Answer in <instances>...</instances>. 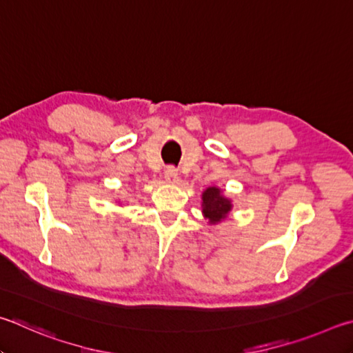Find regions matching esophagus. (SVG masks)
Instances as JSON below:
<instances>
[{"label": "esophagus", "mask_w": 353, "mask_h": 353, "mask_svg": "<svg viewBox=\"0 0 353 353\" xmlns=\"http://www.w3.org/2000/svg\"><path fill=\"white\" fill-rule=\"evenodd\" d=\"M164 178L169 183H175L178 180V170L175 169V167H167L164 172Z\"/></svg>", "instance_id": "1"}]
</instances>
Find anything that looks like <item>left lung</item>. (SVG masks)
Here are the masks:
<instances>
[{
    "mask_svg": "<svg viewBox=\"0 0 353 353\" xmlns=\"http://www.w3.org/2000/svg\"><path fill=\"white\" fill-rule=\"evenodd\" d=\"M231 211V201L221 195L220 189L209 188L203 194V214L211 223H217L226 219V214Z\"/></svg>",
    "mask_w": 353,
    "mask_h": 353,
    "instance_id": "left-lung-1",
    "label": "left lung"
}]
</instances>
